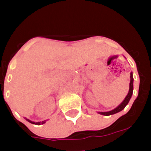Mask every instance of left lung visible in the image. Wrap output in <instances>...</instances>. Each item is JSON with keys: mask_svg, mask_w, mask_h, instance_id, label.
I'll return each mask as SVG.
<instances>
[{"mask_svg": "<svg viewBox=\"0 0 151 151\" xmlns=\"http://www.w3.org/2000/svg\"><path fill=\"white\" fill-rule=\"evenodd\" d=\"M130 78H131V81H130V84H129V93H128L127 96H126V98L124 99V100L121 102V104H120L116 108H115L113 110L109 111H106V112H98L99 114H101V115H104V116H110V115H113L114 114H116L118 112L121 111H122L123 109L126 107V106L129 104V102L131 99V96H132L133 94V72H131V76H130Z\"/></svg>", "mask_w": 151, "mask_h": 151, "instance_id": "1", "label": "left lung"}]
</instances>
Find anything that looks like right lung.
Wrapping results in <instances>:
<instances>
[{"label": "right lung", "instance_id": "obj_1", "mask_svg": "<svg viewBox=\"0 0 151 151\" xmlns=\"http://www.w3.org/2000/svg\"><path fill=\"white\" fill-rule=\"evenodd\" d=\"M25 120L27 121H28V122H30V124H35V125H41V124H43L45 123L46 121H42V122H34V121H32L30 120H29V119H27V118H25Z\"/></svg>", "mask_w": 151, "mask_h": 151}]
</instances>
